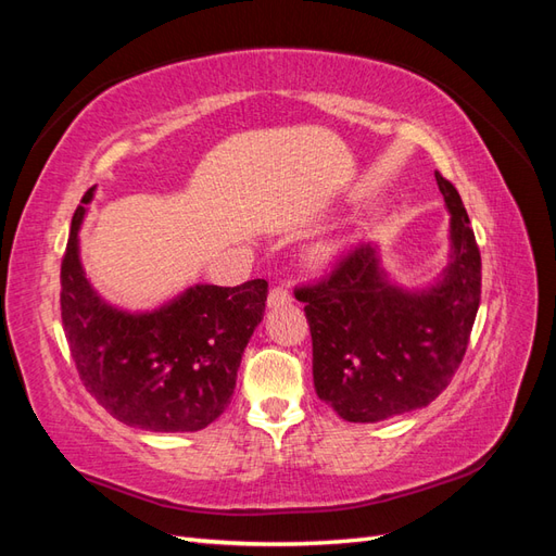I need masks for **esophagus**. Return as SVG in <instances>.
<instances>
[{"instance_id": "34e87169", "label": "esophagus", "mask_w": 556, "mask_h": 556, "mask_svg": "<svg viewBox=\"0 0 556 556\" xmlns=\"http://www.w3.org/2000/svg\"><path fill=\"white\" fill-rule=\"evenodd\" d=\"M293 301V296H291V291L287 289V287H275L269 291V296H267V305L269 308H279V305H289Z\"/></svg>"}]
</instances>
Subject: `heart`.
I'll list each match as a JSON object with an SVG mask.
<instances>
[{
  "instance_id": "1",
  "label": "heart",
  "mask_w": 556,
  "mask_h": 556,
  "mask_svg": "<svg viewBox=\"0 0 556 556\" xmlns=\"http://www.w3.org/2000/svg\"><path fill=\"white\" fill-rule=\"evenodd\" d=\"M329 255H332V251H329V248H320V251L315 253V260H317V263H323V260H327Z\"/></svg>"
}]
</instances>
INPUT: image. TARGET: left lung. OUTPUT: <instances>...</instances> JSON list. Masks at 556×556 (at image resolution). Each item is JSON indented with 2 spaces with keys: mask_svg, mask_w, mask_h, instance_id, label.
I'll return each mask as SVG.
<instances>
[{
  "mask_svg": "<svg viewBox=\"0 0 556 556\" xmlns=\"http://www.w3.org/2000/svg\"><path fill=\"white\" fill-rule=\"evenodd\" d=\"M448 265L428 289L389 281L372 243L353 248L329 277L296 289L313 337V382L349 422H380L428 406L452 382L480 305V251L456 188L440 172Z\"/></svg>",
  "mask_w": 556,
  "mask_h": 556,
  "instance_id": "left-lung-1",
  "label": "left lung"
}]
</instances>
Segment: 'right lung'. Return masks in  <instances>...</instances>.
Wrapping results in <instances>:
<instances>
[{
  "mask_svg": "<svg viewBox=\"0 0 556 556\" xmlns=\"http://www.w3.org/2000/svg\"><path fill=\"white\" fill-rule=\"evenodd\" d=\"M88 188L71 219L62 260V325L83 387L131 428L195 432L229 406L243 349L265 315L267 281L195 285L148 313L114 308L80 265L78 231Z\"/></svg>",
  "mask_w": 556,
  "mask_h": 556,
  "instance_id": "1",
  "label": "right lung"
}]
</instances>
